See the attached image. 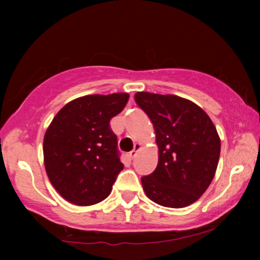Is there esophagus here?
Segmentation results:
<instances>
[{"label": "esophagus", "mask_w": 260, "mask_h": 260, "mask_svg": "<svg viewBox=\"0 0 260 260\" xmlns=\"http://www.w3.org/2000/svg\"><path fill=\"white\" fill-rule=\"evenodd\" d=\"M138 148H139V145H138V144H136V147H134L133 150H132V151H129V154H128V156H129L131 159H133V157H136L137 151H138Z\"/></svg>", "instance_id": "obj_1"}]
</instances>
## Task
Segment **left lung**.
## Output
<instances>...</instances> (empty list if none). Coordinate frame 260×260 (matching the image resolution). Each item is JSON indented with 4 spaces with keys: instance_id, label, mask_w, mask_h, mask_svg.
<instances>
[{
    "instance_id": "8db88e82",
    "label": "left lung",
    "mask_w": 260,
    "mask_h": 260,
    "mask_svg": "<svg viewBox=\"0 0 260 260\" xmlns=\"http://www.w3.org/2000/svg\"><path fill=\"white\" fill-rule=\"evenodd\" d=\"M136 103L153 122L159 162L142 184L150 201L184 208L199 199L215 175L220 138L210 117L177 95L137 92Z\"/></svg>"
}]
</instances>
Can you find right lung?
I'll list each match as a JSON object with an SVG mask.
<instances>
[{
  "label": "right lung",
  "mask_w": 260,
  "mask_h": 260,
  "mask_svg": "<svg viewBox=\"0 0 260 260\" xmlns=\"http://www.w3.org/2000/svg\"><path fill=\"white\" fill-rule=\"evenodd\" d=\"M129 95H86L59 110L44 137V162L55 189L76 205L96 204L109 197L123 170L117 136L110 120Z\"/></svg>",
  "instance_id": "1"
}]
</instances>
